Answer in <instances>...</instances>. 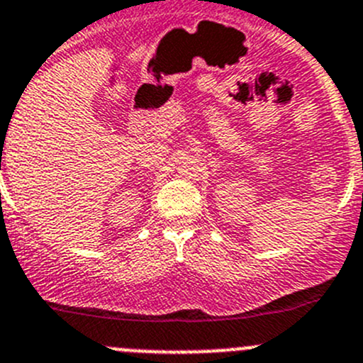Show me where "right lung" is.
<instances>
[{"instance_id":"add662e5","label":"right lung","mask_w":363,"mask_h":363,"mask_svg":"<svg viewBox=\"0 0 363 363\" xmlns=\"http://www.w3.org/2000/svg\"><path fill=\"white\" fill-rule=\"evenodd\" d=\"M0 168H1V166H0Z\"/></svg>"}]
</instances>
